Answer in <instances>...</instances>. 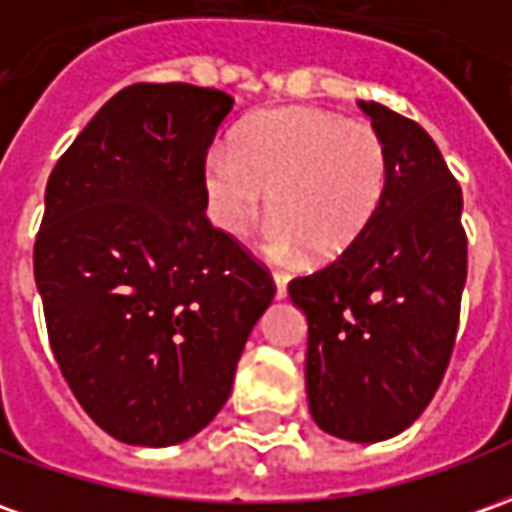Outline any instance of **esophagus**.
<instances>
[{
	"label": "esophagus",
	"mask_w": 512,
	"mask_h": 512,
	"mask_svg": "<svg viewBox=\"0 0 512 512\" xmlns=\"http://www.w3.org/2000/svg\"><path fill=\"white\" fill-rule=\"evenodd\" d=\"M273 281H276V295L278 298H284V295H287V281H290V276H287L284 270H276V273H273Z\"/></svg>",
	"instance_id": "34e87169"
}]
</instances>
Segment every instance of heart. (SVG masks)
<instances>
[{
  "mask_svg": "<svg viewBox=\"0 0 512 512\" xmlns=\"http://www.w3.org/2000/svg\"><path fill=\"white\" fill-rule=\"evenodd\" d=\"M390 158L379 130L323 108H276L248 119L234 144L206 155L211 214L242 236L267 206L270 245L331 262L365 234L382 206Z\"/></svg>",
  "mask_w": 512,
  "mask_h": 512,
  "instance_id": "heart-1",
  "label": "heart"
}]
</instances>
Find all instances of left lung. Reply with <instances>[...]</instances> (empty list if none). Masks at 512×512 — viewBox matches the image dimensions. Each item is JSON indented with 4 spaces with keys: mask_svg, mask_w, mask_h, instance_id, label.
Returning <instances> with one entry per match:
<instances>
[{
    "mask_svg": "<svg viewBox=\"0 0 512 512\" xmlns=\"http://www.w3.org/2000/svg\"><path fill=\"white\" fill-rule=\"evenodd\" d=\"M390 158L376 217L343 256L290 281L309 320L306 396L334 438L404 432L449 368L468 273L463 189L418 122L359 102Z\"/></svg>",
    "mask_w": 512,
    "mask_h": 512,
    "instance_id": "obj_1",
    "label": "left lung"
}]
</instances>
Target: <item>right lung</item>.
Instances as JSON below:
<instances>
[{"label":"right lung","mask_w":512,"mask_h":512,"mask_svg":"<svg viewBox=\"0 0 512 512\" xmlns=\"http://www.w3.org/2000/svg\"><path fill=\"white\" fill-rule=\"evenodd\" d=\"M234 97L133 83L47 181L33 270L80 407L111 438L172 446L222 410L276 295L270 270L206 217V155Z\"/></svg>","instance_id":"right-lung-1"}]
</instances>
